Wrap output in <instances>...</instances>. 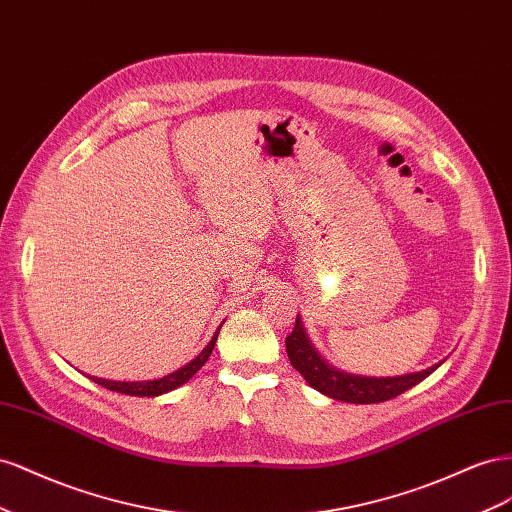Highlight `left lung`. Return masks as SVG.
<instances>
[{"mask_svg": "<svg viewBox=\"0 0 512 512\" xmlns=\"http://www.w3.org/2000/svg\"><path fill=\"white\" fill-rule=\"evenodd\" d=\"M285 347L291 367H294L306 382L321 394H326V397L345 403H382L399 397L401 392L420 384L422 379L429 377L442 364H433V367L425 371L397 377H362L343 373L339 369H334L332 364H328L317 354V349L311 345L309 337H306L300 315L296 317L294 332L285 339Z\"/></svg>", "mask_w": 512, "mask_h": 512, "instance_id": "8db88e82", "label": "left lung"}]
</instances>
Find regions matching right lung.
Masks as SVG:
<instances>
[{"instance_id":"add662e5","label":"right lung","mask_w":512,"mask_h":512,"mask_svg":"<svg viewBox=\"0 0 512 512\" xmlns=\"http://www.w3.org/2000/svg\"><path fill=\"white\" fill-rule=\"evenodd\" d=\"M223 326V324H221ZM221 326H218V330L214 332L212 341L201 349V354L195 356L191 362L184 364L182 369L173 371L165 377L160 379H148V382H113V379H102V377H92L94 382L98 386H105L107 390H113V392H122V394H130V397H158V394H165L169 390H175L180 388L182 384H186L188 379H191L203 364H206V360L210 358L212 349H214V343L218 339V332H221Z\"/></svg>"}]
</instances>
